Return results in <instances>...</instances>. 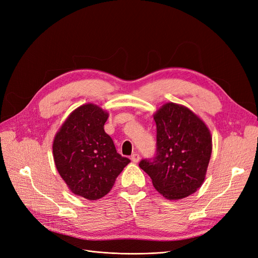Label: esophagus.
Wrapping results in <instances>:
<instances>
[{
  "instance_id": "esophagus-1",
  "label": "esophagus",
  "mask_w": 258,
  "mask_h": 258,
  "mask_svg": "<svg viewBox=\"0 0 258 258\" xmlns=\"http://www.w3.org/2000/svg\"><path fill=\"white\" fill-rule=\"evenodd\" d=\"M131 160H132V162H135V163L139 162L140 161V155L137 154V153H134L131 155Z\"/></svg>"
}]
</instances>
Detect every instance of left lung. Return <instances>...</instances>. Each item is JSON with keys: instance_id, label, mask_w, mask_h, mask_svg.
Listing matches in <instances>:
<instances>
[{"instance_id": "obj_1", "label": "left lung", "mask_w": 258, "mask_h": 258, "mask_svg": "<svg viewBox=\"0 0 258 258\" xmlns=\"http://www.w3.org/2000/svg\"><path fill=\"white\" fill-rule=\"evenodd\" d=\"M157 127V154L139 166L168 200H179L204 184L212 154V136L205 121L188 107L173 102L154 114Z\"/></svg>"}]
</instances>
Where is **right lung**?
<instances>
[{"label": "right lung", "instance_id": "obj_1", "mask_svg": "<svg viewBox=\"0 0 258 258\" xmlns=\"http://www.w3.org/2000/svg\"><path fill=\"white\" fill-rule=\"evenodd\" d=\"M108 113L86 103L68 116L54 136V165L69 189L88 200L104 197L130 160L116 152L104 131Z\"/></svg>", "mask_w": 258, "mask_h": 258}]
</instances>
